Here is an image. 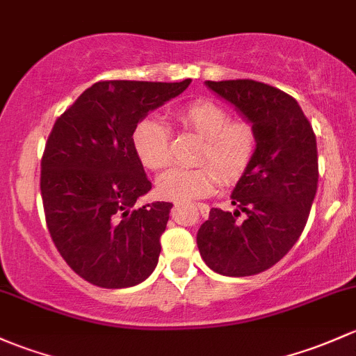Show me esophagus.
<instances>
[{
  "instance_id": "1",
  "label": "esophagus",
  "mask_w": 356,
  "mask_h": 356,
  "mask_svg": "<svg viewBox=\"0 0 356 356\" xmlns=\"http://www.w3.org/2000/svg\"><path fill=\"white\" fill-rule=\"evenodd\" d=\"M197 208H200V211H201V215H204L207 216L208 215V211H209V208H208V204H197Z\"/></svg>"
}]
</instances>
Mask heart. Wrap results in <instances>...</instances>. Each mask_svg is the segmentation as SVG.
<instances>
[{"label":"heart","instance_id":"heart-1","mask_svg":"<svg viewBox=\"0 0 356 356\" xmlns=\"http://www.w3.org/2000/svg\"><path fill=\"white\" fill-rule=\"evenodd\" d=\"M186 128L204 138L201 160L213 163L225 182L244 175L256 155L257 136L245 121H230L225 107L213 100H194L175 112ZM138 159L149 170H159L170 162V129L156 115L141 119L133 133ZM211 165L194 168L172 167L156 179V193L165 200L193 201L208 196L218 186L220 175Z\"/></svg>","mask_w":356,"mask_h":356}]
</instances>
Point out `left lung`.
I'll use <instances>...</instances> for the list:
<instances>
[{
  "instance_id": "1",
  "label": "left lung",
  "mask_w": 356,
  "mask_h": 356,
  "mask_svg": "<svg viewBox=\"0 0 356 356\" xmlns=\"http://www.w3.org/2000/svg\"><path fill=\"white\" fill-rule=\"evenodd\" d=\"M204 83L252 126L257 148L232 191L234 213L209 209L197 249L215 273L257 275L278 263L304 232L319 179L316 134L297 100L282 90L254 80Z\"/></svg>"
}]
</instances>
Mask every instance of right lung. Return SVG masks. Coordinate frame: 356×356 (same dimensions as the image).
<instances>
[{
    "label": "right lung",
    "instance_id": "obj_1",
    "mask_svg": "<svg viewBox=\"0 0 356 356\" xmlns=\"http://www.w3.org/2000/svg\"><path fill=\"white\" fill-rule=\"evenodd\" d=\"M191 80L99 81L58 118L40 163L47 228L68 266L102 288L145 282L160 256L172 203L134 208L152 189L133 147L148 112L181 95Z\"/></svg>",
    "mask_w": 356,
    "mask_h": 356
}]
</instances>
